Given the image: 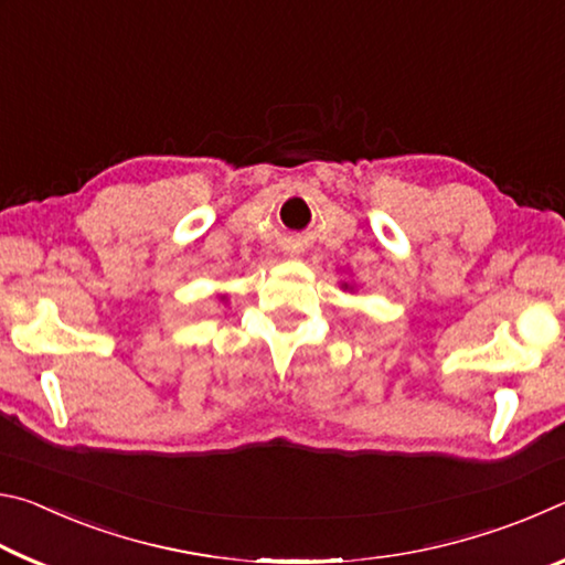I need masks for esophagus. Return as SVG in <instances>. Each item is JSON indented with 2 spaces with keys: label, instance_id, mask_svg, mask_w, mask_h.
Returning a JSON list of instances; mask_svg holds the SVG:
<instances>
[{
  "label": "esophagus",
  "instance_id": "1",
  "mask_svg": "<svg viewBox=\"0 0 565 565\" xmlns=\"http://www.w3.org/2000/svg\"><path fill=\"white\" fill-rule=\"evenodd\" d=\"M296 254H299V252H296Z\"/></svg>",
  "mask_w": 565,
  "mask_h": 565
}]
</instances>
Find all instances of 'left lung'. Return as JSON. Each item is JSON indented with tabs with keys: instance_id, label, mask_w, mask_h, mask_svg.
<instances>
[{
	"instance_id": "obj_1",
	"label": "left lung",
	"mask_w": 565,
	"mask_h": 565,
	"mask_svg": "<svg viewBox=\"0 0 565 565\" xmlns=\"http://www.w3.org/2000/svg\"><path fill=\"white\" fill-rule=\"evenodd\" d=\"M343 286H347V289H349V284H343Z\"/></svg>"
}]
</instances>
